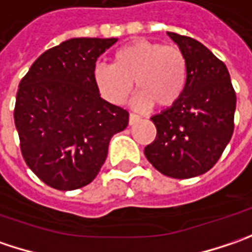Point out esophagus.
<instances>
[{
    "label": "esophagus",
    "mask_w": 252,
    "mask_h": 252,
    "mask_svg": "<svg viewBox=\"0 0 252 252\" xmlns=\"http://www.w3.org/2000/svg\"><path fill=\"white\" fill-rule=\"evenodd\" d=\"M139 115L135 114V113H129V126H132V124H135L137 121H139Z\"/></svg>",
    "instance_id": "obj_1"
}]
</instances>
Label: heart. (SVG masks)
<instances>
[{
	"label": "heart",
	"instance_id": "1",
	"mask_svg": "<svg viewBox=\"0 0 252 252\" xmlns=\"http://www.w3.org/2000/svg\"><path fill=\"white\" fill-rule=\"evenodd\" d=\"M93 76L100 93L114 104L126 101L135 82L138 105L170 108L185 93L188 61L176 45L134 39L115 52L113 66L97 64Z\"/></svg>",
	"mask_w": 252,
	"mask_h": 252
}]
</instances>
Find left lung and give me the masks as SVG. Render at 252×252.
<instances>
[{"label":"left lung","mask_w":252,"mask_h":252,"mask_svg":"<svg viewBox=\"0 0 252 252\" xmlns=\"http://www.w3.org/2000/svg\"><path fill=\"white\" fill-rule=\"evenodd\" d=\"M188 61L181 100L151 120L157 138L145 157L160 173L189 179L210 170L234 131L235 92L225 64L196 39L168 32Z\"/></svg>","instance_id":"left-lung-1"}]
</instances>
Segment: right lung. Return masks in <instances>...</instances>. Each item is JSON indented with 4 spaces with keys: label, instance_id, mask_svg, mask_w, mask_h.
<instances>
[{
    "label": "right lung",
    "instance_id": "obj_1",
    "mask_svg": "<svg viewBox=\"0 0 252 252\" xmlns=\"http://www.w3.org/2000/svg\"><path fill=\"white\" fill-rule=\"evenodd\" d=\"M118 39L73 38L42 53L22 77L14 120L29 169L58 190L94 181L128 111L100 97L97 59Z\"/></svg>",
    "mask_w": 252,
    "mask_h": 252
}]
</instances>
